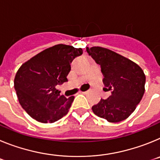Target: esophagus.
Listing matches in <instances>:
<instances>
[{"mask_svg": "<svg viewBox=\"0 0 160 160\" xmlns=\"http://www.w3.org/2000/svg\"><path fill=\"white\" fill-rule=\"evenodd\" d=\"M80 93H81V94H87V93H88V91H80Z\"/></svg>", "mask_w": 160, "mask_h": 160, "instance_id": "1", "label": "esophagus"}]
</instances>
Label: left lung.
<instances>
[{
    "instance_id": "1",
    "label": "left lung",
    "mask_w": 160,
    "mask_h": 160,
    "mask_svg": "<svg viewBox=\"0 0 160 160\" xmlns=\"http://www.w3.org/2000/svg\"><path fill=\"white\" fill-rule=\"evenodd\" d=\"M87 52L101 66L103 84L111 90L107 99L92 107L96 115L110 122L128 118L136 108L145 91L146 76L140 66L106 48L94 46Z\"/></svg>"
}]
</instances>
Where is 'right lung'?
Returning a JSON list of instances; mask_svg holds the SVG:
<instances>
[{"mask_svg":"<svg viewBox=\"0 0 160 160\" xmlns=\"http://www.w3.org/2000/svg\"><path fill=\"white\" fill-rule=\"evenodd\" d=\"M82 54L81 48L59 44L22 65L14 78V88L20 104L29 116L51 123L67 114L74 97L61 95L57 87L68 81L70 63Z\"/></svg>","mask_w":160,"mask_h":160,"instance_id":"right-lung-1","label":"right lung"}]
</instances>
